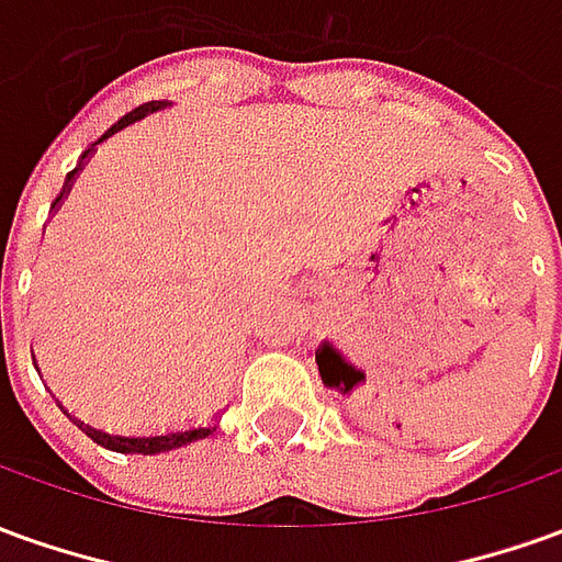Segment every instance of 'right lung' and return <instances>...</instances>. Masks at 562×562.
I'll use <instances>...</instances> for the list:
<instances>
[{"label": "right lung", "mask_w": 562, "mask_h": 562, "mask_svg": "<svg viewBox=\"0 0 562 562\" xmlns=\"http://www.w3.org/2000/svg\"><path fill=\"white\" fill-rule=\"evenodd\" d=\"M167 105H172L170 100H151V103H143L136 105L133 112H127L124 117H117L115 124L109 127V131L97 139V143L90 145L88 151L78 158L76 170L66 172V182H63L60 194H57V200L50 203V215L57 213L63 206V200L69 198V191H72V186H76L78 172L85 170V164L90 160V155L97 151V145L105 143L109 136H115L117 131H124V127H131V124H136V121H143V117L155 115V112H160V109H167ZM35 362V359H33ZM35 371H38V364H35ZM60 404V411L66 414V417L76 423L78 429L85 431L88 438H93L97 445L105 447V450H115V453H143V457H151V453H167V450H176V447H186V445H194V441H200V438H206V435H213L215 431V423H210V426H186V429H167V431H151V435H117V431H105V429H97V426H90V423H85V419H78L76 414H69L66 407Z\"/></svg>", "instance_id": "obj_1"}]
</instances>
